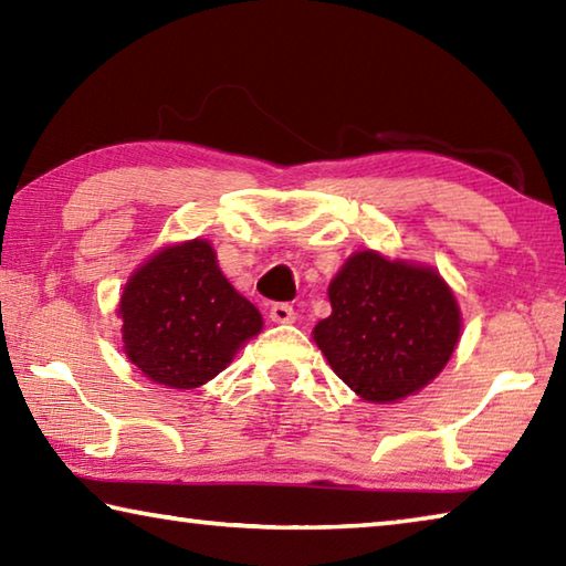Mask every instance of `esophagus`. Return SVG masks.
Masks as SVG:
<instances>
[{
	"label": "esophagus",
	"instance_id": "1",
	"mask_svg": "<svg viewBox=\"0 0 566 566\" xmlns=\"http://www.w3.org/2000/svg\"><path fill=\"white\" fill-rule=\"evenodd\" d=\"M270 319H272L274 324H292V322H294V310H292V304H284V302H280V304H272V310H270Z\"/></svg>",
	"mask_w": 566,
	"mask_h": 566
}]
</instances>
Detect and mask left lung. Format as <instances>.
<instances>
[{
  "mask_svg": "<svg viewBox=\"0 0 566 566\" xmlns=\"http://www.w3.org/2000/svg\"><path fill=\"white\" fill-rule=\"evenodd\" d=\"M327 294L332 314L312 337L334 375L371 405L424 389L462 337L457 296L434 266L361 249L334 274Z\"/></svg>",
  "mask_w": 566,
  "mask_h": 566,
  "instance_id": "1",
  "label": "left lung"
}]
</instances>
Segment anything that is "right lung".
Masks as SVG:
<instances>
[{
    "label": "right lung",
    "mask_w": 566,
    "mask_h": 566,
    "mask_svg": "<svg viewBox=\"0 0 566 566\" xmlns=\"http://www.w3.org/2000/svg\"><path fill=\"white\" fill-rule=\"evenodd\" d=\"M117 317L127 359L155 385L195 389L262 332V314L217 264L207 239L167 244L124 284Z\"/></svg>",
    "instance_id": "obj_1"
}]
</instances>
